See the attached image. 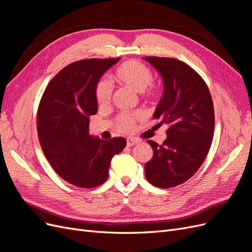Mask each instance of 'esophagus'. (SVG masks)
Returning a JSON list of instances; mask_svg holds the SVG:
<instances>
[{
	"label": "esophagus",
	"instance_id": "esophagus-1",
	"mask_svg": "<svg viewBox=\"0 0 252 252\" xmlns=\"http://www.w3.org/2000/svg\"><path fill=\"white\" fill-rule=\"evenodd\" d=\"M138 143H140V140H138V139H134V138H128L127 139V146L128 147H131V146H133V145L138 144Z\"/></svg>",
	"mask_w": 252,
	"mask_h": 252
}]
</instances>
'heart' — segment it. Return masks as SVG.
Instances as JSON below:
<instances>
[{
	"label": "heart",
	"mask_w": 252,
	"mask_h": 252,
	"mask_svg": "<svg viewBox=\"0 0 252 252\" xmlns=\"http://www.w3.org/2000/svg\"><path fill=\"white\" fill-rule=\"evenodd\" d=\"M111 78L120 84L130 87L131 89L143 93L147 91L149 96L157 94V88L150 86L152 82V72L149 68L139 61H128L118 67L116 71L111 74ZM150 87L148 88V86ZM112 89L110 84L106 81L97 83L95 88V97L100 105H107L111 100ZM139 118V114H121L118 119V128L122 131L130 130L134 121Z\"/></svg>",
	"instance_id": "obj_1"
}]
</instances>
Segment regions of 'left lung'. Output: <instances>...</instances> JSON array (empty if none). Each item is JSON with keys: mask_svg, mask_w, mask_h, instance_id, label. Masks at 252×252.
Masks as SVG:
<instances>
[{"mask_svg": "<svg viewBox=\"0 0 252 252\" xmlns=\"http://www.w3.org/2000/svg\"><path fill=\"white\" fill-rule=\"evenodd\" d=\"M163 80V94L155 119L169 125L163 145L148 141L154 157L145 164L151 185L170 188L199 170L211 146L215 109L209 89L191 67L177 59L146 57Z\"/></svg>", "mask_w": 252, "mask_h": 252, "instance_id": "8db88e82", "label": "left lung"}]
</instances>
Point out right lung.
<instances>
[{"instance_id":"add662e5","label":"right lung","mask_w":252,"mask_h":252,"mask_svg":"<svg viewBox=\"0 0 252 252\" xmlns=\"http://www.w3.org/2000/svg\"><path fill=\"white\" fill-rule=\"evenodd\" d=\"M120 60L71 63L49 82L41 98L36 128L44 155L61 178L77 187L103 184L112 158L126 146L124 138L103 141L89 133V118L97 111V83Z\"/></svg>"}]
</instances>
